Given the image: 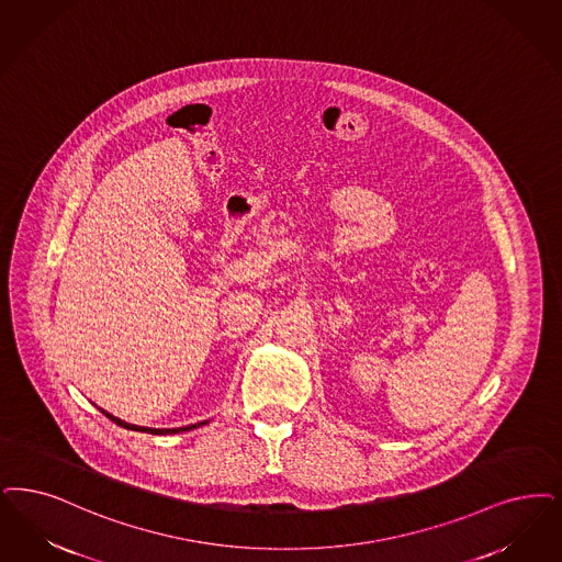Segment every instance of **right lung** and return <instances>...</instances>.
<instances>
[{
  "label": "right lung",
  "instance_id": "obj_1",
  "mask_svg": "<svg viewBox=\"0 0 562 562\" xmlns=\"http://www.w3.org/2000/svg\"><path fill=\"white\" fill-rule=\"evenodd\" d=\"M100 412L106 416V418H111L114 425H119V427L127 428V430H137V432H150V435H176V432H183V430H192V428L202 427V425H206L209 420H204V423H196V425H190V427H180V428H148V427H137V425H130V423H123L121 418H116L113 414H109L106 409H102L100 407Z\"/></svg>",
  "mask_w": 562,
  "mask_h": 562
}]
</instances>
